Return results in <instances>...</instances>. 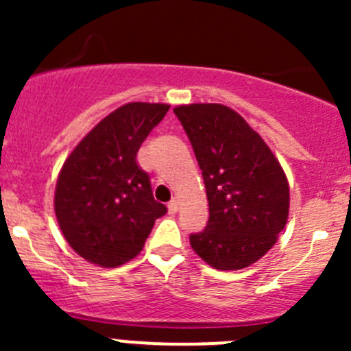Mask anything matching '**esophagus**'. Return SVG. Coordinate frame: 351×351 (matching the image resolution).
Returning <instances> with one entry per match:
<instances>
[{
  "label": "esophagus",
  "mask_w": 351,
  "mask_h": 351,
  "mask_svg": "<svg viewBox=\"0 0 351 351\" xmlns=\"http://www.w3.org/2000/svg\"><path fill=\"white\" fill-rule=\"evenodd\" d=\"M168 210L169 214H176V212H178V200H176V198H171V200H169Z\"/></svg>",
  "instance_id": "34e87169"
}]
</instances>
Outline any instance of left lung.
Instances as JSON below:
<instances>
[{
	"instance_id": "1",
	"label": "left lung",
	"mask_w": 351,
	"mask_h": 351,
	"mask_svg": "<svg viewBox=\"0 0 351 351\" xmlns=\"http://www.w3.org/2000/svg\"><path fill=\"white\" fill-rule=\"evenodd\" d=\"M204 176L207 228L190 236L193 251L217 270H241L277 243L289 219V182L260 134L221 104L180 105Z\"/></svg>"
}]
</instances>
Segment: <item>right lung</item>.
I'll return each instance as SVG.
<instances>
[{
	"label": "right lung",
	"mask_w": 351,
	"mask_h": 351,
	"mask_svg": "<svg viewBox=\"0 0 351 351\" xmlns=\"http://www.w3.org/2000/svg\"><path fill=\"white\" fill-rule=\"evenodd\" d=\"M169 110L132 101L113 110L67 156L56 183L54 210L69 246L90 263L113 268L143 251L166 207L136 158Z\"/></svg>",
	"instance_id": "right-lung-1"
}]
</instances>
